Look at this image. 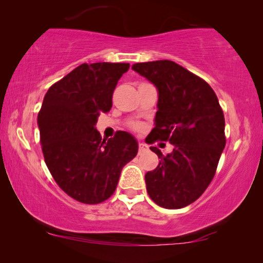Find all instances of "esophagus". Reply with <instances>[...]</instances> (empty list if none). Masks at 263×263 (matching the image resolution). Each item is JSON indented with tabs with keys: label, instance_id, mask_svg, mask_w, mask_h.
<instances>
[{
	"label": "esophagus",
	"instance_id": "1",
	"mask_svg": "<svg viewBox=\"0 0 263 263\" xmlns=\"http://www.w3.org/2000/svg\"><path fill=\"white\" fill-rule=\"evenodd\" d=\"M147 149H148V146H147L146 143L139 142V154L142 153V152H145V151H147Z\"/></svg>",
	"mask_w": 263,
	"mask_h": 263
}]
</instances>
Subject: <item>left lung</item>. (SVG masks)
<instances>
[{
  "label": "left lung",
  "mask_w": 263,
  "mask_h": 263,
  "mask_svg": "<svg viewBox=\"0 0 263 263\" xmlns=\"http://www.w3.org/2000/svg\"><path fill=\"white\" fill-rule=\"evenodd\" d=\"M133 70L156 86L158 111L147 142L168 141L171 153L145 175L147 193L158 206L177 210L202 195L225 148V118L210 85L168 60L135 63Z\"/></svg>",
  "instance_id": "1"
}]
</instances>
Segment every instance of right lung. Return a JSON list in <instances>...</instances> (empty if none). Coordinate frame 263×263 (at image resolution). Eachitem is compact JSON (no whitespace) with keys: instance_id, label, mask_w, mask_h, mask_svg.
I'll list each match as a JSON object with an SVG mask.
<instances>
[{"instance_id":"obj_1","label":"right lung","mask_w":263,"mask_h":263,"mask_svg":"<svg viewBox=\"0 0 263 263\" xmlns=\"http://www.w3.org/2000/svg\"><path fill=\"white\" fill-rule=\"evenodd\" d=\"M128 69L129 63H84L53 84L43 100L37 122L45 164L60 188L79 202L109 199L122 168L138 154L129 133L117 132L106 141L96 129Z\"/></svg>"}]
</instances>
